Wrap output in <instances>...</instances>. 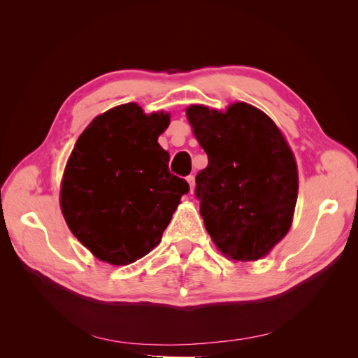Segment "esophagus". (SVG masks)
Wrapping results in <instances>:
<instances>
[{
    "mask_svg": "<svg viewBox=\"0 0 358 358\" xmlns=\"http://www.w3.org/2000/svg\"><path fill=\"white\" fill-rule=\"evenodd\" d=\"M187 182H188V185H189V192H192L194 191V185H196V180H194V176H188Z\"/></svg>",
    "mask_w": 358,
    "mask_h": 358,
    "instance_id": "obj_1",
    "label": "esophagus"
}]
</instances>
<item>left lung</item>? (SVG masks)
I'll return each mask as SVG.
<instances>
[{
    "label": "left lung",
    "mask_w": 358,
    "mask_h": 358,
    "mask_svg": "<svg viewBox=\"0 0 358 358\" xmlns=\"http://www.w3.org/2000/svg\"><path fill=\"white\" fill-rule=\"evenodd\" d=\"M209 164L196 178L204 227L233 262L264 258L291 229L299 194L294 154L263 110L243 101L225 110L187 107Z\"/></svg>",
    "instance_id": "1"
}]
</instances>
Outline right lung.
<instances>
[{"label":"right lung","mask_w":358,"mask_h":358,"mask_svg":"<svg viewBox=\"0 0 358 358\" xmlns=\"http://www.w3.org/2000/svg\"><path fill=\"white\" fill-rule=\"evenodd\" d=\"M170 113L137 103L95 116L64 169L59 206L70 231L100 262L127 266L149 254L189 187L169 171L158 137Z\"/></svg>","instance_id":"right-lung-1"}]
</instances>
